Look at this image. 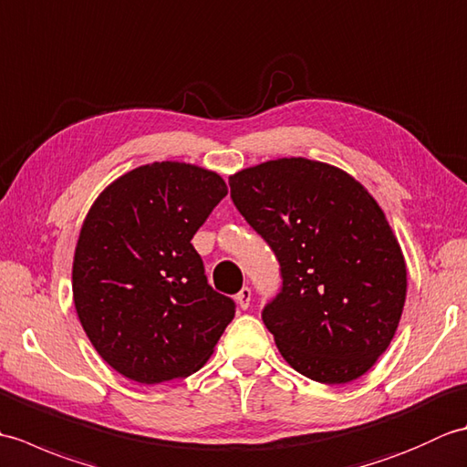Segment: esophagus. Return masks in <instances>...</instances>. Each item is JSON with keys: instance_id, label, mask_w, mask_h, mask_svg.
Segmentation results:
<instances>
[{"instance_id": "34e87169", "label": "esophagus", "mask_w": 467, "mask_h": 467, "mask_svg": "<svg viewBox=\"0 0 467 467\" xmlns=\"http://www.w3.org/2000/svg\"><path fill=\"white\" fill-rule=\"evenodd\" d=\"M234 299H236V303H239L243 311L249 309V305H251V289H249V286H243V289L236 293Z\"/></svg>"}]
</instances>
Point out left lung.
<instances>
[{
    "mask_svg": "<svg viewBox=\"0 0 467 467\" xmlns=\"http://www.w3.org/2000/svg\"><path fill=\"white\" fill-rule=\"evenodd\" d=\"M228 184L281 265L263 321L285 361L327 385L369 371L408 293L401 246L375 198L341 168L306 158L244 168Z\"/></svg>",
    "mask_w": 467,
    "mask_h": 467,
    "instance_id": "obj_1",
    "label": "left lung"
}]
</instances>
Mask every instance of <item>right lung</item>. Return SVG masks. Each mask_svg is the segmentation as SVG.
Listing matches in <instances>:
<instances>
[{"instance_id": "obj_1", "label": "right lung", "mask_w": 467, "mask_h": 467, "mask_svg": "<svg viewBox=\"0 0 467 467\" xmlns=\"http://www.w3.org/2000/svg\"><path fill=\"white\" fill-rule=\"evenodd\" d=\"M226 192L216 172L166 161L116 178L88 213L74 305L94 349L128 379L198 371L233 321L234 301L208 285L191 243Z\"/></svg>"}]
</instances>
